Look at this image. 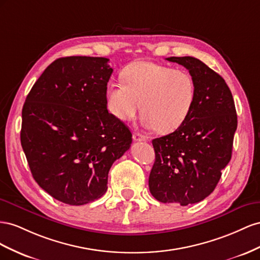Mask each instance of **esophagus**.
Masks as SVG:
<instances>
[{"instance_id":"esophagus-1","label":"esophagus","mask_w":260,"mask_h":260,"mask_svg":"<svg viewBox=\"0 0 260 260\" xmlns=\"http://www.w3.org/2000/svg\"><path fill=\"white\" fill-rule=\"evenodd\" d=\"M133 139H134V142H146L147 138H146V136L135 132L134 134H133Z\"/></svg>"}]
</instances>
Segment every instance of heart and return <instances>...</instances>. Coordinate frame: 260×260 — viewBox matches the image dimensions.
<instances>
[{
  "instance_id": "b5f03b06",
  "label": "heart",
  "mask_w": 260,
  "mask_h": 260,
  "mask_svg": "<svg viewBox=\"0 0 260 260\" xmlns=\"http://www.w3.org/2000/svg\"><path fill=\"white\" fill-rule=\"evenodd\" d=\"M122 79L107 87L108 108L120 120L135 116L140 107L145 127L169 133L181 126L194 106L196 84L185 70L136 61L123 70Z\"/></svg>"
}]
</instances>
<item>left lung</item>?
<instances>
[{
  "instance_id": "left-lung-1",
  "label": "left lung",
  "mask_w": 260,
  "mask_h": 260,
  "mask_svg": "<svg viewBox=\"0 0 260 260\" xmlns=\"http://www.w3.org/2000/svg\"><path fill=\"white\" fill-rule=\"evenodd\" d=\"M166 60L187 69L196 84L190 113L176 131L152 140L155 160L151 195L161 203L187 206L209 196L231 160L237 115L224 79L192 56Z\"/></svg>"
}]
</instances>
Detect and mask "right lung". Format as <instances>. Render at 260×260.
Segmentation results:
<instances>
[{
  "instance_id": "obj_1",
  "label": "right lung",
  "mask_w": 260,
  "mask_h": 260,
  "mask_svg": "<svg viewBox=\"0 0 260 260\" xmlns=\"http://www.w3.org/2000/svg\"><path fill=\"white\" fill-rule=\"evenodd\" d=\"M109 58L68 56L44 70L23 107L20 143L35 181L58 202L105 195L108 174L132 133L107 109Z\"/></svg>"
}]
</instances>
